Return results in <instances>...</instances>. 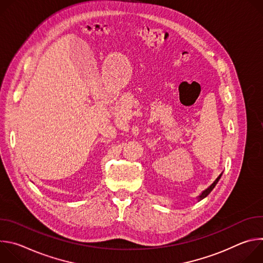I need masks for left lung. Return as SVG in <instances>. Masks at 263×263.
<instances>
[{"label":"left lung","mask_w":263,"mask_h":263,"mask_svg":"<svg viewBox=\"0 0 263 263\" xmlns=\"http://www.w3.org/2000/svg\"><path fill=\"white\" fill-rule=\"evenodd\" d=\"M221 175H222V173H221V174H220V175L215 179V181H214V182H213V183L208 187V189H206L205 191H203V192L201 193V195H200V196H198V198H197V199H198V202H199V201H201V200H203L204 198H206V197H207V196L212 192V190L214 189L215 185H216V184H217V182L219 181V179H220Z\"/></svg>","instance_id":"8db88e82"}]
</instances>
